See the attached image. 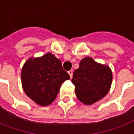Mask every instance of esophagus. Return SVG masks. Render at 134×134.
<instances>
[{"mask_svg": "<svg viewBox=\"0 0 134 134\" xmlns=\"http://www.w3.org/2000/svg\"><path fill=\"white\" fill-rule=\"evenodd\" d=\"M68 73H69V74L70 75V76H71V78H72V76H73V71H72V70H70V71H68Z\"/></svg>", "mask_w": 134, "mask_h": 134, "instance_id": "esophagus-1", "label": "esophagus"}]
</instances>
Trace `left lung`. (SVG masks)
I'll list each match as a JSON object with an SVG mask.
<instances>
[{
	"label": "left lung",
	"mask_w": 134,
	"mask_h": 134,
	"mask_svg": "<svg viewBox=\"0 0 134 134\" xmlns=\"http://www.w3.org/2000/svg\"><path fill=\"white\" fill-rule=\"evenodd\" d=\"M112 73L110 68L90 57L83 58L74 72L71 82L75 93L82 103L91 105L103 98L110 90Z\"/></svg>",
	"instance_id": "left-lung-1"
}]
</instances>
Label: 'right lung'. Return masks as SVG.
<instances>
[{
  "instance_id": "right-lung-1",
  "label": "right lung",
  "mask_w": 134,
  "mask_h": 134,
  "mask_svg": "<svg viewBox=\"0 0 134 134\" xmlns=\"http://www.w3.org/2000/svg\"><path fill=\"white\" fill-rule=\"evenodd\" d=\"M22 85L25 93L40 106L52 104L62 83L70 79L63 70L61 61L52 53L39 58H29L21 71Z\"/></svg>"
}]
</instances>
